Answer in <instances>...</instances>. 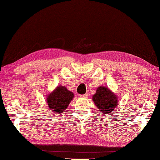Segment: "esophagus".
<instances>
[{
    "label": "esophagus",
    "mask_w": 160,
    "mask_h": 160,
    "mask_svg": "<svg viewBox=\"0 0 160 160\" xmlns=\"http://www.w3.org/2000/svg\"><path fill=\"white\" fill-rule=\"evenodd\" d=\"M80 98H88V94H84V95H81Z\"/></svg>",
    "instance_id": "obj_1"
}]
</instances>
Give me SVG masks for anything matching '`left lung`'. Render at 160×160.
<instances>
[{"instance_id": "obj_1", "label": "left lung", "mask_w": 160, "mask_h": 160, "mask_svg": "<svg viewBox=\"0 0 160 160\" xmlns=\"http://www.w3.org/2000/svg\"><path fill=\"white\" fill-rule=\"evenodd\" d=\"M92 100L98 110L105 115L115 110L118 102V98L109 88L100 86L97 88L96 92L92 96Z\"/></svg>"}]
</instances>
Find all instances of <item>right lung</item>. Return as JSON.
Here are the masks:
<instances>
[{"mask_svg": "<svg viewBox=\"0 0 160 160\" xmlns=\"http://www.w3.org/2000/svg\"><path fill=\"white\" fill-rule=\"evenodd\" d=\"M73 97L74 94L65 86H58L48 95L46 101L50 110L60 115L65 112Z\"/></svg>", "mask_w": 160, "mask_h": 160, "instance_id": "right-lung-1", "label": "right lung"}]
</instances>
